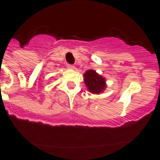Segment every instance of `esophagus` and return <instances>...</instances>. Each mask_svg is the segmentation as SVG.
Segmentation results:
<instances>
[{"mask_svg":"<svg viewBox=\"0 0 160 160\" xmlns=\"http://www.w3.org/2000/svg\"><path fill=\"white\" fill-rule=\"evenodd\" d=\"M66 66H67V68H69V69H73V66L72 64H67Z\"/></svg>","mask_w":160,"mask_h":160,"instance_id":"34e87169","label":"esophagus"}]
</instances>
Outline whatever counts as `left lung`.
Masks as SVG:
<instances>
[{"mask_svg": "<svg viewBox=\"0 0 160 160\" xmlns=\"http://www.w3.org/2000/svg\"><path fill=\"white\" fill-rule=\"evenodd\" d=\"M84 81L89 91L93 94H99L106 88L105 78L93 70H87L85 73Z\"/></svg>", "mask_w": 160, "mask_h": 160, "instance_id": "obj_1", "label": "left lung"}]
</instances>
